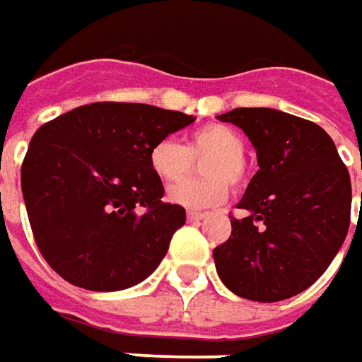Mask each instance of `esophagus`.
Returning a JSON list of instances; mask_svg holds the SVG:
<instances>
[{
    "label": "esophagus",
    "instance_id": "obj_1",
    "mask_svg": "<svg viewBox=\"0 0 362 362\" xmlns=\"http://www.w3.org/2000/svg\"><path fill=\"white\" fill-rule=\"evenodd\" d=\"M187 219L189 221H202V219H205V214H202V211H187Z\"/></svg>",
    "mask_w": 362,
    "mask_h": 362
}]
</instances>
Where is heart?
I'll return each mask as SVG.
<instances>
[{"label": "heart", "instance_id": "1", "mask_svg": "<svg viewBox=\"0 0 362 362\" xmlns=\"http://www.w3.org/2000/svg\"><path fill=\"white\" fill-rule=\"evenodd\" d=\"M245 141L238 131L226 124H207L189 136L185 146L173 139H160L148 151L151 171L163 183L181 181L193 167V159L203 163L205 181H183L169 187L167 197L185 209H207L228 197L230 185H240L245 177L243 165Z\"/></svg>", "mask_w": 362, "mask_h": 362}]
</instances>
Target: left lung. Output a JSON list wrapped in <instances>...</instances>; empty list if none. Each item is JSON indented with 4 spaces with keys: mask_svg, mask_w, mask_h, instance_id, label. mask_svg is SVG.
<instances>
[{
    "mask_svg": "<svg viewBox=\"0 0 362 362\" xmlns=\"http://www.w3.org/2000/svg\"><path fill=\"white\" fill-rule=\"evenodd\" d=\"M256 148L257 173L231 219L230 240L214 250L233 294L278 302L313 286L339 254L351 223V177L325 129L276 108H233ZM362 197V195H361Z\"/></svg>",
    "mask_w": 362,
    "mask_h": 362,
    "instance_id": "8db88e82",
    "label": "left lung"
}]
</instances>
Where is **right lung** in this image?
<instances>
[{
    "mask_svg": "<svg viewBox=\"0 0 362 362\" xmlns=\"http://www.w3.org/2000/svg\"><path fill=\"white\" fill-rule=\"evenodd\" d=\"M193 120L159 106L92 103L35 131L21 193L37 247L66 282L117 292L157 270L185 209L160 202L148 151Z\"/></svg>",
    "mask_w": 362,
    "mask_h": 362,
    "instance_id": "1",
    "label": "right lung"
}]
</instances>
